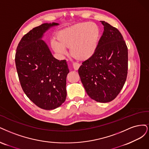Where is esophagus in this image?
Returning a JSON list of instances; mask_svg holds the SVG:
<instances>
[{
  "label": "esophagus",
  "instance_id": "obj_1",
  "mask_svg": "<svg viewBox=\"0 0 149 149\" xmlns=\"http://www.w3.org/2000/svg\"><path fill=\"white\" fill-rule=\"evenodd\" d=\"M80 65L79 63H77V62H74L73 63V68H74V70H75L79 69Z\"/></svg>",
  "mask_w": 149,
  "mask_h": 149
}]
</instances>
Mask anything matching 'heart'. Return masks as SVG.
<instances>
[{"label": "heart", "instance_id": "heart-1", "mask_svg": "<svg viewBox=\"0 0 149 149\" xmlns=\"http://www.w3.org/2000/svg\"><path fill=\"white\" fill-rule=\"evenodd\" d=\"M100 31L93 23H80L60 31L57 41L52 40L51 46L59 55L67 54L70 49L71 56L79 61L89 59L95 52Z\"/></svg>", "mask_w": 149, "mask_h": 149}]
</instances>
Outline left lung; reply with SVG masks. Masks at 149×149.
<instances>
[{
    "label": "left lung",
    "instance_id": "left-lung-1",
    "mask_svg": "<svg viewBox=\"0 0 149 149\" xmlns=\"http://www.w3.org/2000/svg\"><path fill=\"white\" fill-rule=\"evenodd\" d=\"M102 36L93 56L82 62L78 71L86 92L98 102L113 100L121 92L127 75L128 50L116 28L101 21Z\"/></svg>",
    "mask_w": 149,
    "mask_h": 149
}]
</instances>
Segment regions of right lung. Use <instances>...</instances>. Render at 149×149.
Returning a JSON list of instances; mask_svg holds the SVG:
<instances>
[{"label": "right lung", "instance_id": "1", "mask_svg": "<svg viewBox=\"0 0 149 149\" xmlns=\"http://www.w3.org/2000/svg\"><path fill=\"white\" fill-rule=\"evenodd\" d=\"M57 23H43L33 28L19 42L15 65L22 88L32 102L41 109H54L66 98V77L69 72L65 60L52 55L43 34Z\"/></svg>", "mask_w": 149, "mask_h": 149}]
</instances>
